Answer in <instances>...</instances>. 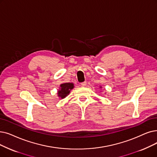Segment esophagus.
Wrapping results in <instances>:
<instances>
[{"label":"esophagus","instance_id":"obj_1","mask_svg":"<svg viewBox=\"0 0 157 157\" xmlns=\"http://www.w3.org/2000/svg\"><path fill=\"white\" fill-rule=\"evenodd\" d=\"M86 85V81H84L83 83H81V86H85Z\"/></svg>","mask_w":157,"mask_h":157}]
</instances>
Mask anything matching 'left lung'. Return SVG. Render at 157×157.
Wrapping results in <instances>:
<instances>
[{
  "mask_svg": "<svg viewBox=\"0 0 157 157\" xmlns=\"http://www.w3.org/2000/svg\"><path fill=\"white\" fill-rule=\"evenodd\" d=\"M99 88H101H101H102V86H100V85H99Z\"/></svg>",
  "mask_w": 157,
  "mask_h": 157,
  "instance_id": "1",
  "label": "left lung"
}]
</instances>
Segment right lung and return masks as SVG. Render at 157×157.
Instances as JSON below:
<instances>
[{
  "mask_svg": "<svg viewBox=\"0 0 157 157\" xmlns=\"http://www.w3.org/2000/svg\"><path fill=\"white\" fill-rule=\"evenodd\" d=\"M74 88V85L72 83H62L59 85V88L58 90V96L60 99L65 98Z\"/></svg>",
  "mask_w": 157,
  "mask_h": 157,
  "instance_id": "right-lung-1",
  "label": "right lung"
}]
</instances>
